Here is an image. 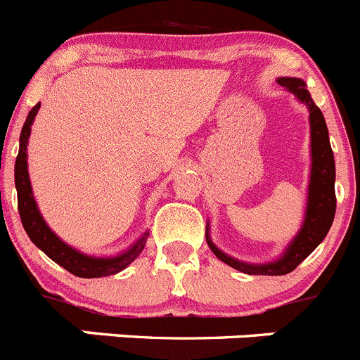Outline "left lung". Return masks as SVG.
<instances>
[{
    "mask_svg": "<svg viewBox=\"0 0 360 360\" xmlns=\"http://www.w3.org/2000/svg\"><path fill=\"white\" fill-rule=\"evenodd\" d=\"M279 86L290 91L299 103L304 104L308 110V122H310V180H308L307 209L301 229L297 231L287 249L276 257L274 262L266 263H247L229 256L219 250L211 240V229H205L209 249L214 252L218 259L227 263L232 269L240 270L250 276H283L288 274L299 263L307 259L317 245L326 238L335 216V160L330 146V136L323 111L311 101V95L307 88V82L299 77H278Z\"/></svg>",
    "mask_w": 360,
    "mask_h": 360,
    "instance_id": "obj_1",
    "label": "left lung"
}]
</instances>
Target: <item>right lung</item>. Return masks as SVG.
Listing matches in <instances>:
<instances>
[{
	"instance_id": "1",
	"label": "right lung",
	"mask_w": 360,
	"mask_h": 360,
	"mask_svg": "<svg viewBox=\"0 0 360 360\" xmlns=\"http://www.w3.org/2000/svg\"><path fill=\"white\" fill-rule=\"evenodd\" d=\"M39 108L41 104H36L32 108L27 120H25L21 136H19V153L18 158H15L14 180L15 189H18V209L19 216H21V224H23L32 243L36 245L37 249L43 250L52 262L72 272L73 276H77V278H104V276L117 274L128 265H131L136 256L144 250L149 232L146 231L135 243L129 245L128 249L122 250L117 256H90V254L81 252V250L73 249L72 245L65 243L49 227V224L44 221L43 214H41L39 207H37L36 198H34L27 162L28 139H30L32 124L36 120Z\"/></svg>"
}]
</instances>
